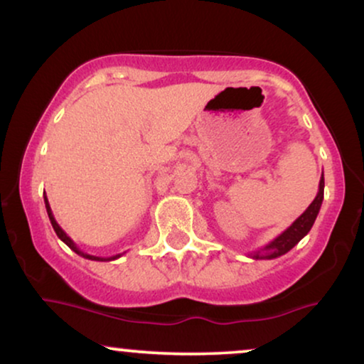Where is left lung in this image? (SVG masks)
Segmentation results:
<instances>
[{
	"label": "left lung",
	"instance_id": "8db88e82",
	"mask_svg": "<svg viewBox=\"0 0 364 364\" xmlns=\"http://www.w3.org/2000/svg\"><path fill=\"white\" fill-rule=\"evenodd\" d=\"M323 192H325V178H323V173H321L320 186H318V193H316L315 200L308 205L306 210L303 212L301 215L287 228L285 232H282L280 235H278L277 238H273L268 245L260 248V250L248 253V257L253 258V260H272V258L282 257V255H285L287 252H290L291 248L295 247L308 232L311 230L313 223H315V220H316L318 212H320V208H321Z\"/></svg>",
	"mask_w": 364,
	"mask_h": 364
}]
</instances>
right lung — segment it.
I'll return each instance as SVG.
<instances>
[{
    "instance_id": "right-lung-1",
    "label": "right lung",
    "mask_w": 364,
    "mask_h": 364,
    "mask_svg": "<svg viewBox=\"0 0 364 364\" xmlns=\"http://www.w3.org/2000/svg\"><path fill=\"white\" fill-rule=\"evenodd\" d=\"M44 203H46V212H48V217H49V220H51V225H53V228H54V232H56V235L61 238V240L66 243V245L71 248L73 252H76L77 255H81V257H84V258H87V260H94V262H111V260H117L119 257H122V253H119V255H112V257H96V255H89V253H84L81 248H79L76 243H74L73 240H71V237L68 235L66 232L63 230L61 227H59V223L56 222V218H54V215H53V210H51V207H49V202H48V197H46V193H44Z\"/></svg>"
}]
</instances>
